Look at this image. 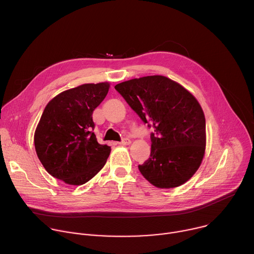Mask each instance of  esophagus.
I'll return each mask as SVG.
<instances>
[{"label": "esophagus", "instance_id": "1", "mask_svg": "<svg viewBox=\"0 0 254 254\" xmlns=\"http://www.w3.org/2000/svg\"><path fill=\"white\" fill-rule=\"evenodd\" d=\"M130 142H131V140L129 139V138H124L121 142H119L120 144H123V146H128V144H130Z\"/></svg>", "mask_w": 254, "mask_h": 254}]
</instances>
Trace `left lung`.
Instances as JSON below:
<instances>
[{"mask_svg": "<svg viewBox=\"0 0 254 254\" xmlns=\"http://www.w3.org/2000/svg\"><path fill=\"white\" fill-rule=\"evenodd\" d=\"M115 88L144 124L155 127L150 158L138 165L141 175L161 189L186 183L199 169L206 149L205 116L196 97L162 75L130 79Z\"/></svg>", "mask_w": 254, "mask_h": 254, "instance_id": "left-lung-1", "label": "left lung"}]
</instances>
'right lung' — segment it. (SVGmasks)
<instances>
[{
  "label": "right lung",
  "instance_id": "1",
  "mask_svg": "<svg viewBox=\"0 0 254 254\" xmlns=\"http://www.w3.org/2000/svg\"><path fill=\"white\" fill-rule=\"evenodd\" d=\"M110 83H85L65 90L46 105L34 134L45 170L68 185H83L105 165L111 147L97 142L92 114Z\"/></svg>",
  "mask_w": 254,
  "mask_h": 254
}]
</instances>
